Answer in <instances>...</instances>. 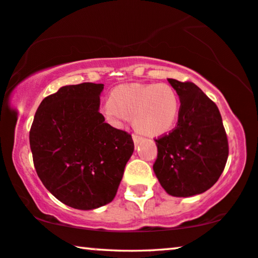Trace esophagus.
I'll return each instance as SVG.
<instances>
[{"instance_id": "obj_1", "label": "esophagus", "mask_w": 258, "mask_h": 258, "mask_svg": "<svg viewBox=\"0 0 258 258\" xmlns=\"http://www.w3.org/2000/svg\"><path fill=\"white\" fill-rule=\"evenodd\" d=\"M142 140L141 139L140 136H137V135H133V141H134V143H135V146H137V144L140 143V141Z\"/></svg>"}]
</instances>
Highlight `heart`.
<instances>
[{
	"instance_id": "1",
	"label": "heart",
	"mask_w": 258,
	"mask_h": 258,
	"mask_svg": "<svg viewBox=\"0 0 258 258\" xmlns=\"http://www.w3.org/2000/svg\"><path fill=\"white\" fill-rule=\"evenodd\" d=\"M112 125L122 126L133 117L134 128L143 135L158 137L170 132L177 121L179 100L165 83H129L116 87L102 108Z\"/></svg>"
}]
</instances>
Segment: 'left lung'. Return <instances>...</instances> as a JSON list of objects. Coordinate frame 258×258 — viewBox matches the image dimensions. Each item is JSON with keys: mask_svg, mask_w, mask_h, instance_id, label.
<instances>
[{"mask_svg": "<svg viewBox=\"0 0 258 258\" xmlns=\"http://www.w3.org/2000/svg\"><path fill=\"white\" fill-rule=\"evenodd\" d=\"M179 97L177 126L155 141L154 172L169 195L190 197L210 189L224 170L229 148L217 105L191 82L168 79Z\"/></svg>", "mask_w": 258, "mask_h": 258, "instance_id": "1", "label": "left lung"}]
</instances>
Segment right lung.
I'll use <instances>...</instances> for the list:
<instances>
[{
    "label": "right lung",
    "instance_id": "add662e5",
    "mask_svg": "<svg viewBox=\"0 0 258 258\" xmlns=\"http://www.w3.org/2000/svg\"><path fill=\"white\" fill-rule=\"evenodd\" d=\"M104 84L59 88L41 102L29 133L34 165L43 185L74 209L110 203L134 153L128 133L100 112Z\"/></svg>",
    "mask_w": 258,
    "mask_h": 258
}]
</instances>
